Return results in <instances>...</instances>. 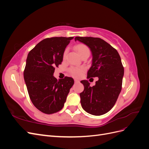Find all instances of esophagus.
<instances>
[{
	"label": "esophagus",
	"mask_w": 149,
	"mask_h": 149,
	"mask_svg": "<svg viewBox=\"0 0 149 149\" xmlns=\"http://www.w3.org/2000/svg\"><path fill=\"white\" fill-rule=\"evenodd\" d=\"M79 81L77 79H74V83H78Z\"/></svg>",
	"instance_id": "obj_1"
}]
</instances>
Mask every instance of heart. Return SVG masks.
<instances>
[{
    "label": "heart",
    "mask_w": 149,
    "mask_h": 149,
    "mask_svg": "<svg viewBox=\"0 0 149 149\" xmlns=\"http://www.w3.org/2000/svg\"><path fill=\"white\" fill-rule=\"evenodd\" d=\"M76 49L80 56H81L85 54H88L89 55L90 49L89 48L84 44H78L76 46ZM68 53V49H66L63 53V58H65ZM70 73L71 74L74 76V77H79L81 75L84 71V68H71L70 69Z\"/></svg>",
    "instance_id": "obj_1"
}]
</instances>
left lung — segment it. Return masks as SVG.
Returning <instances> with one entry per match:
<instances>
[{
	"instance_id": "8db88e82",
	"label": "left lung",
	"mask_w": 149,
	"mask_h": 149,
	"mask_svg": "<svg viewBox=\"0 0 149 149\" xmlns=\"http://www.w3.org/2000/svg\"><path fill=\"white\" fill-rule=\"evenodd\" d=\"M91 52V66L87 78L98 77L96 84L91 87L87 80L81 81L84 91L79 94L83 109L88 113L101 116L109 111L121 91L124 67L118 51L100 38L76 37Z\"/></svg>"
}]
</instances>
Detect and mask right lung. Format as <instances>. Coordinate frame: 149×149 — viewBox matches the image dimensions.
<instances>
[{"label": "right lung", "instance_id": "right-lung-1", "mask_svg": "<svg viewBox=\"0 0 149 149\" xmlns=\"http://www.w3.org/2000/svg\"><path fill=\"white\" fill-rule=\"evenodd\" d=\"M74 37H52L39 42L29 53L24 72L30 100L37 109L50 114L60 111L74 80H57L55 68L61 63L66 46Z\"/></svg>", "mask_w": 149, "mask_h": 149}]
</instances>
